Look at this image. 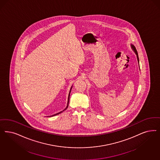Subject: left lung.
Instances as JSON below:
<instances>
[{
    "mask_svg": "<svg viewBox=\"0 0 160 160\" xmlns=\"http://www.w3.org/2000/svg\"><path fill=\"white\" fill-rule=\"evenodd\" d=\"M131 48H132V50H133V51L135 52V53L136 54L137 57V60H138V62H139V57H138V52H137V51L136 50V48L135 47L134 45H133L132 44H131Z\"/></svg>",
    "mask_w": 160,
    "mask_h": 160,
    "instance_id": "1",
    "label": "left lung"
}]
</instances>
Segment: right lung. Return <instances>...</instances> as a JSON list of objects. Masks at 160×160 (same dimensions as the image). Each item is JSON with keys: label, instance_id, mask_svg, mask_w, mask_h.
<instances>
[{"label": "right lung", "instance_id": "1", "mask_svg": "<svg viewBox=\"0 0 160 160\" xmlns=\"http://www.w3.org/2000/svg\"><path fill=\"white\" fill-rule=\"evenodd\" d=\"M72 87L70 88V92H69V94H68V102H67V106L66 108L64 109V110H62V111H61L60 112H58V113H56V114H54V115H51V116H50V117L51 116H55V115H58V114H60L61 113V112H62L64 110H66L67 109V108H68V103H69V99H70V92H71V90H72Z\"/></svg>", "mask_w": 160, "mask_h": 160}]
</instances>
